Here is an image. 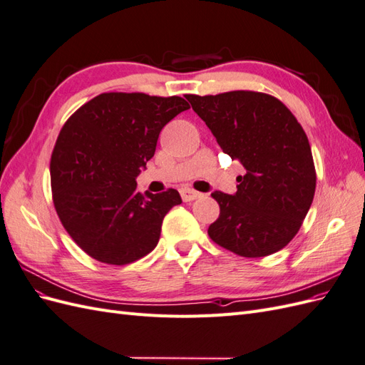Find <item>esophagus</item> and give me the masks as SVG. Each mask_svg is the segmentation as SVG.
I'll list each match as a JSON object with an SVG mask.
<instances>
[{
    "mask_svg": "<svg viewBox=\"0 0 365 365\" xmlns=\"http://www.w3.org/2000/svg\"><path fill=\"white\" fill-rule=\"evenodd\" d=\"M180 193H181L182 201H185V202L195 201V200H197V197H201V196H202V193H200V192H196V190L190 189V187H184V189H181V190H180Z\"/></svg>",
    "mask_w": 365,
    "mask_h": 365,
    "instance_id": "1",
    "label": "esophagus"
}]
</instances>
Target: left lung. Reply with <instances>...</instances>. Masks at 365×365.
<instances>
[{"mask_svg": "<svg viewBox=\"0 0 365 365\" xmlns=\"http://www.w3.org/2000/svg\"><path fill=\"white\" fill-rule=\"evenodd\" d=\"M217 145L247 173L237 192H213L220 213L208 236L242 257H264L284 248L314 201L317 173L302 125L279 98L256 91L187 94Z\"/></svg>", "mask_w": 365, "mask_h": 365, "instance_id": "left-lung-1", "label": "left lung"}]
</instances>
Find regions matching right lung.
I'll return each mask as SVG.
<instances>
[{
    "mask_svg": "<svg viewBox=\"0 0 365 365\" xmlns=\"http://www.w3.org/2000/svg\"><path fill=\"white\" fill-rule=\"evenodd\" d=\"M189 108L178 96L103 93L63 125L50 161L53 202L88 256L128 264L157 247L163 219L181 196L175 189L143 195L135 178L161 129Z\"/></svg>",
    "mask_w": 365,
    "mask_h": 365,
    "instance_id": "add662e5",
    "label": "right lung"
}]
</instances>
